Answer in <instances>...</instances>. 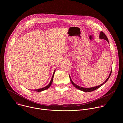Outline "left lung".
I'll list each match as a JSON object with an SVG mask.
<instances>
[{"instance_id": "1", "label": "left lung", "mask_w": 123, "mask_h": 123, "mask_svg": "<svg viewBox=\"0 0 123 123\" xmlns=\"http://www.w3.org/2000/svg\"><path fill=\"white\" fill-rule=\"evenodd\" d=\"M99 38L100 39H104V40H106L107 41V42L109 43V40L107 37V36H106V34H105L102 31H101L100 33V36H99ZM111 72H112V69L111 70V73L110 74V75L109 76V77H108V78L106 80V81H105L104 82H103L102 84L99 85V86H94V87H82V86H79L78 85H77L76 84H75L73 81V80H72L71 79V76H70V75H69V78H70V80H71V82H72V84L74 85V86H75L76 88H77V89L81 91H83V92H92L93 91H95L97 89H98V88H99V87L100 86H101L102 85H103L105 83H106L107 81L108 80V79H109V78L111 76Z\"/></svg>"}]
</instances>
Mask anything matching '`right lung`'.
Here are the masks:
<instances>
[{"mask_svg": "<svg viewBox=\"0 0 123 123\" xmlns=\"http://www.w3.org/2000/svg\"><path fill=\"white\" fill-rule=\"evenodd\" d=\"M55 69L54 71V74L53 75H52V78L51 79V80L50 81V82L49 83V84L46 86L44 87H42V88H41V89H36V90H33V91H35V92H42L43 91H45L47 89H48V88H49V87H50V86H51L52 83V81H53V79H54V74H55Z\"/></svg>", "mask_w": 123, "mask_h": 123, "instance_id": "obj_1", "label": "right lung"}]
</instances>
